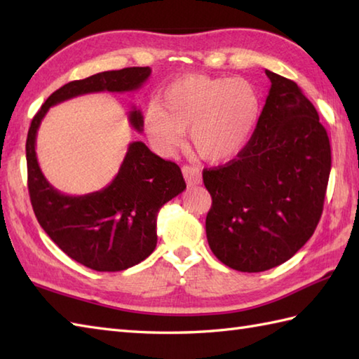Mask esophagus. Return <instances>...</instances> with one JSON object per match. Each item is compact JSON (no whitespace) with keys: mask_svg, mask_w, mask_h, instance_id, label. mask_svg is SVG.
Instances as JSON below:
<instances>
[{"mask_svg":"<svg viewBox=\"0 0 359 359\" xmlns=\"http://www.w3.org/2000/svg\"><path fill=\"white\" fill-rule=\"evenodd\" d=\"M182 172H184V177L187 184L191 185H199L202 184V171L194 165H184L182 166Z\"/></svg>","mask_w":359,"mask_h":359,"instance_id":"34e87169","label":"esophagus"}]
</instances>
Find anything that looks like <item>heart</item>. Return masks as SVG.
Segmentation results:
<instances>
[{"mask_svg":"<svg viewBox=\"0 0 359 359\" xmlns=\"http://www.w3.org/2000/svg\"><path fill=\"white\" fill-rule=\"evenodd\" d=\"M259 112L261 97L253 83L193 74L166 88L162 106H149L143 126L162 154H172L189 128V142L197 154L208 162H225L247 147Z\"/></svg>","mask_w":359,"mask_h":359,"instance_id":"1","label":"heart"}]
</instances>
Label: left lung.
I'll list each match as a JSON object with an SVG mask.
<instances>
[{
    "mask_svg": "<svg viewBox=\"0 0 359 359\" xmlns=\"http://www.w3.org/2000/svg\"><path fill=\"white\" fill-rule=\"evenodd\" d=\"M269 97L238 158L203 170L212 205L207 239L233 270L259 273L288 261L321 219L332 151L315 106L294 81L265 71Z\"/></svg>",
    "mask_w": 359,
    "mask_h": 359,
    "instance_id": "left-lung-1",
    "label": "left lung"
}]
</instances>
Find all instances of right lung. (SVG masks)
Masks as SVG:
<instances>
[{"label":"right lung","mask_w":359,"mask_h":359,"mask_svg":"<svg viewBox=\"0 0 359 359\" xmlns=\"http://www.w3.org/2000/svg\"><path fill=\"white\" fill-rule=\"evenodd\" d=\"M151 75L147 67L106 71L57 89L35 114L26 140L27 188L38 224L74 261L95 271H120L144 261L157 245V212L187 188L180 168L143 142L129 143L116 177L100 191L67 196L53 188L36 160L38 128L49 108L90 93H131ZM129 123L142 133L143 116L133 108Z\"/></svg>","instance_id":"obj_1"}]
</instances>
